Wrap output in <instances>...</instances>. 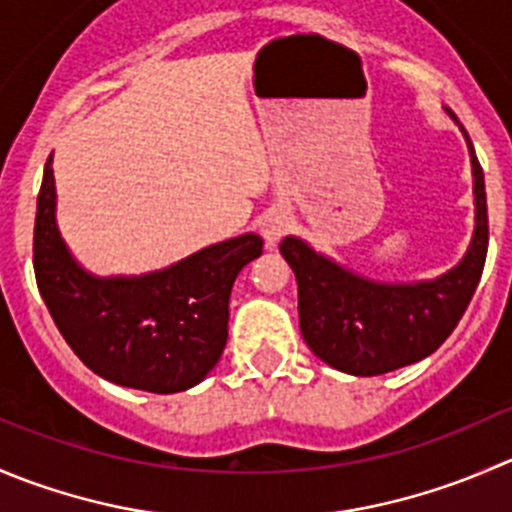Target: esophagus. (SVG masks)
I'll return each instance as SVG.
<instances>
[{
  "label": "esophagus",
  "mask_w": 512,
  "mask_h": 512,
  "mask_svg": "<svg viewBox=\"0 0 512 512\" xmlns=\"http://www.w3.org/2000/svg\"><path fill=\"white\" fill-rule=\"evenodd\" d=\"M292 227V217L285 207H272L270 212L262 220V237L267 240V245H277L282 235H287Z\"/></svg>",
  "instance_id": "esophagus-1"
}]
</instances>
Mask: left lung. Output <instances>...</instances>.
Returning <instances> with one entry per match:
<instances>
[{
    "label": "left lung",
    "instance_id": "left-lung-1",
    "mask_svg": "<svg viewBox=\"0 0 512 512\" xmlns=\"http://www.w3.org/2000/svg\"><path fill=\"white\" fill-rule=\"evenodd\" d=\"M460 130L473 165L475 232L463 260L445 275L388 285L345 270L297 237L280 242L297 280L302 337L335 370L370 377L413 365L433 355L468 310L488 255V202L483 167L463 124Z\"/></svg>",
    "mask_w": 512,
    "mask_h": 512
}]
</instances>
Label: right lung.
I'll list each match as a JSON object with an SVG mask.
<instances>
[{"label":"right lung","mask_w":512,"mask_h":512,"mask_svg":"<svg viewBox=\"0 0 512 512\" xmlns=\"http://www.w3.org/2000/svg\"><path fill=\"white\" fill-rule=\"evenodd\" d=\"M54 207L49 157L34 220V275L74 355L104 380L147 393H180L205 380L225 350L235 277L262 255V237L217 242L150 275L94 277L69 255Z\"/></svg>","instance_id":"right-lung-1"}]
</instances>
